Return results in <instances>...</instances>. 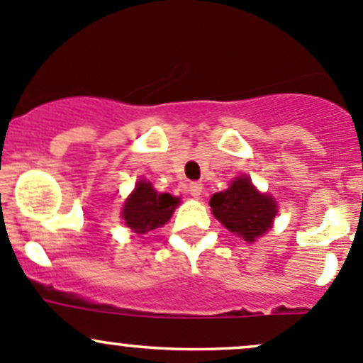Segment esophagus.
<instances>
[{
    "label": "esophagus",
    "mask_w": 363,
    "mask_h": 363,
    "mask_svg": "<svg viewBox=\"0 0 363 363\" xmlns=\"http://www.w3.org/2000/svg\"><path fill=\"white\" fill-rule=\"evenodd\" d=\"M189 192H190V196L201 197V194H203V183H201V182H192L189 185Z\"/></svg>",
    "instance_id": "obj_1"
}]
</instances>
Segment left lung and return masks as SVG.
<instances>
[{"instance_id": "obj_1", "label": "left lung", "mask_w": 363, "mask_h": 363, "mask_svg": "<svg viewBox=\"0 0 363 363\" xmlns=\"http://www.w3.org/2000/svg\"><path fill=\"white\" fill-rule=\"evenodd\" d=\"M209 206L230 233L250 242L267 233L276 216L274 199L260 194L246 177L236 178L229 189L215 194Z\"/></svg>"}]
</instances>
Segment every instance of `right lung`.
Returning <instances> with one entry per match:
<instances>
[{
    "label": "right lung",
    "mask_w": 363,
    "mask_h": 363,
    "mask_svg": "<svg viewBox=\"0 0 363 363\" xmlns=\"http://www.w3.org/2000/svg\"><path fill=\"white\" fill-rule=\"evenodd\" d=\"M180 199L169 194H157L154 186L140 182L125 201L122 218L136 234H148L162 227L173 215Z\"/></svg>",
    "instance_id": "right-lung-1"
}]
</instances>
